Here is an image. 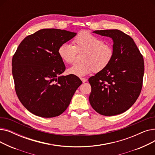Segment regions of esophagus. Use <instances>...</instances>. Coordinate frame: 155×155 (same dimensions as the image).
Here are the masks:
<instances>
[{
	"instance_id": "1",
	"label": "esophagus",
	"mask_w": 155,
	"mask_h": 155,
	"mask_svg": "<svg viewBox=\"0 0 155 155\" xmlns=\"http://www.w3.org/2000/svg\"><path fill=\"white\" fill-rule=\"evenodd\" d=\"M80 79H81V80L82 81V82H83V83L86 82H87V78H80Z\"/></svg>"
}]
</instances>
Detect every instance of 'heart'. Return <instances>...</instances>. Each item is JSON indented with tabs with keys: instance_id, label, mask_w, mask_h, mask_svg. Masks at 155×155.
I'll return each instance as SVG.
<instances>
[{
	"instance_id": "1",
	"label": "heart",
	"mask_w": 155,
	"mask_h": 155,
	"mask_svg": "<svg viewBox=\"0 0 155 155\" xmlns=\"http://www.w3.org/2000/svg\"><path fill=\"white\" fill-rule=\"evenodd\" d=\"M73 45L61 44L58 53L63 61L71 64L75 61L77 53L83 54L81 63H77L68 69V73L79 77L92 71L99 72L111 62L114 51L113 47L104 40L85 31L80 32L73 40Z\"/></svg>"
}]
</instances>
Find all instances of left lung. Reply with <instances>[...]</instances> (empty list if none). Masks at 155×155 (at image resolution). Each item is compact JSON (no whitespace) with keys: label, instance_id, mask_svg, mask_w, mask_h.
<instances>
[{"label":"left lung","instance_id":"obj_1","mask_svg":"<svg viewBox=\"0 0 155 155\" xmlns=\"http://www.w3.org/2000/svg\"><path fill=\"white\" fill-rule=\"evenodd\" d=\"M94 32L113 40L114 51L108 66L89 78V102L100 114L112 116L128 110L139 97L143 86L144 60L131 37L118 29Z\"/></svg>","mask_w":155,"mask_h":155}]
</instances>
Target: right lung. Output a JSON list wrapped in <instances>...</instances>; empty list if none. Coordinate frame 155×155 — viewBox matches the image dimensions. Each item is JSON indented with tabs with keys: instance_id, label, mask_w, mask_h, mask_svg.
Wrapping results in <instances>:
<instances>
[{
	"instance_id": "right-lung-1",
	"label": "right lung",
	"mask_w": 155,
	"mask_h": 155,
	"mask_svg": "<svg viewBox=\"0 0 155 155\" xmlns=\"http://www.w3.org/2000/svg\"><path fill=\"white\" fill-rule=\"evenodd\" d=\"M76 35L58 29H41L24 38L14 53L12 66L15 92L33 114L46 118L60 116L82 84L75 75H60L65 66L58 48Z\"/></svg>"
}]
</instances>
